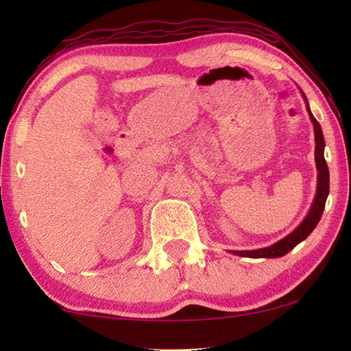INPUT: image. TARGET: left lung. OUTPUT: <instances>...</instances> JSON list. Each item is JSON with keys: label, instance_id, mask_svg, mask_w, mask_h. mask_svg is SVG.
<instances>
[{"label": "left lung", "instance_id": "left-lung-1", "mask_svg": "<svg viewBox=\"0 0 351 351\" xmlns=\"http://www.w3.org/2000/svg\"><path fill=\"white\" fill-rule=\"evenodd\" d=\"M302 95H304L306 110H308L310 119L311 123H313V129H315V143H316L315 161H316V169H318V185H316V195H315L313 204H311L308 214L305 215V219L302 220L299 227L292 230L287 237L280 239V241L273 243L271 246L268 247L254 249V251H230L232 254H234V256L251 257V258H276V257L286 256V254L292 251L297 244L306 239V237H308V234L315 230L316 225H318L321 215H323L326 199H328V195H329V169L324 160V137H323V131H321L319 123L316 121V118L311 114L308 100H306L304 93H302Z\"/></svg>", "mask_w": 351, "mask_h": 351}]
</instances>
